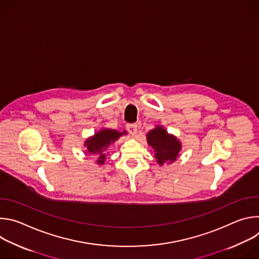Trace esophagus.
Listing matches in <instances>:
<instances>
[{"mask_svg":"<svg viewBox=\"0 0 259 259\" xmlns=\"http://www.w3.org/2000/svg\"><path fill=\"white\" fill-rule=\"evenodd\" d=\"M127 129H128L129 133L132 135H135L137 133V125L136 124H128Z\"/></svg>","mask_w":259,"mask_h":259,"instance_id":"34e87169","label":"esophagus"}]
</instances>
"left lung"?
Instances as JSON below:
<instances>
[{
  "instance_id": "1",
  "label": "left lung",
  "mask_w": 259,
  "mask_h": 259,
  "mask_svg": "<svg viewBox=\"0 0 259 259\" xmlns=\"http://www.w3.org/2000/svg\"><path fill=\"white\" fill-rule=\"evenodd\" d=\"M149 145L153 147L155 158L159 165L173 163L181 150L180 141L172 134H169L162 126H157L146 134Z\"/></svg>"
}]
</instances>
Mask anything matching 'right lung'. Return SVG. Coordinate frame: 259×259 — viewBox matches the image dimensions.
Returning a JSON list of instances; mask_svg holds the SVG:
<instances>
[{
    "instance_id": "add662e5",
    "label": "right lung",
    "mask_w": 259,
    "mask_h": 259,
    "mask_svg": "<svg viewBox=\"0 0 259 259\" xmlns=\"http://www.w3.org/2000/svg\"><path fill=\"white\" fill-rule=\"evenodd\" d=\"M123 134H126V131L122 133L113 129H101L85 141V146L87 147L86 153L95 157L98 165H103L108 155L106 153L107 147Z\"/></svg>"
}]
</instances>
